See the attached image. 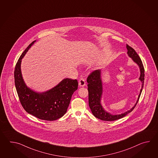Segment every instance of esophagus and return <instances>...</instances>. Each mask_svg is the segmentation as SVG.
I'll use <instances>...</instances> for the list:
<instances>
[{"label":"esophagus","mask_w":158,"mask_h":158,"mask_svg":"<svg viewBox=\"0 0 158 158\" xmlns=\"http://www.w3.org/2000/svg\"><path fill=\"white\" fill-rule=\"evenodd\" d=\"M78 85L80 87H84L86 85V82H85V81L83 78H81L80 80H79V83Z\"/></svg>","instance_id":"obj_1"}]
</instances>
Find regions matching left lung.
Returning a JSON list of instances; mask_svg holds the SVG:
<instances>
[{
	"label": "left lung",
	"instance_id": "8db88e82",
	"mask_svg": "<svg viewBox=\"0 0 158 158\" xmlns=\"http://www.w3.org/2000/svg\"><path fill=\"white\" fill-rule=\"evenodd\" d=\"M128 50L127 54L128 56L131 57V60L137 65L140 71V76L139 80L142 83L141 89L139 94L136 103L134 106L129 110L122 113L121 114H112L104 110L102 104V98L103 91V82L102 79V69H98L92 72L87 77L88 83V92H89V105L92 114L95 117L103 121H114L124 117L127 114L133 110L134 107L137 104L140 97L142 88L143 87L144 80V69L142 62L138 55L133 48L127 44Z\"/></svg>",
	"mask_w": 158,
	"mask_h": 158
}]
</instances>
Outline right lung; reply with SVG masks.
<instances>
[{
    "instance_id": "add662e5",
    "label": "right lung",
    "mask_w": 158,
    "mask_h": 158,
    "mask_svg": "<svg viewBox=\"0 0 158 158\" xmlns=\"http://www.w3.org/2000/svg\"><path fill=\"white\" fill-rule=\"evenodd\" d=\"M35 42L29 44L17 61L14 72L15 86L21 104L28 114L41 120L54 121L66 113L78 84L77 80L65 78L55 86L44 92H38L28 87L23 77L21 64L24 56Z\"/></svg>"
}]
</instances>
